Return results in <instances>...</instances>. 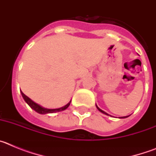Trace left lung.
I'll return each instance as SVG.
<instances>
[{
    "label": "left lung",
    "instance_id": "left-lung-1",
    "mask_svg": "<svg viewBox=\"0 0 156 156\" xmlns=\"http://www.w3.org/2000/svg\"><path fill=\"white\" fill-rule=\"evenodd\" d=\"M96 106H97V105H96ZM97 108H98V110H99V111H100V112H102V113H104V114H106V115H108V114L106 113V112H104V111H103V110H101V108H98V106H97ZM126 117H128V116H124V117H121V118H126Z\"/></svg>",
    "mask_w": 156,
    "mask_h": 156
}]
</instances>
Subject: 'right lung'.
<instances>
[{
	"label": "right lung",
	"instance_id": "add662e5",
	"mask_svg": "<svg viewBox=\"0 0 156 156\" xmlns=\"http://www.w3.org/2000/svg\"><path fill=\"white\" fill-rule=\"evenodd\" d=\"M21 94H22V96H23V99L25 100V101H26V102H27V104L30 106V108H33L34 111H36L37 112H38V113H40V114L54 113V112H57L63 111V110L66 109V108H68L70 105V102H71V101H69V102L66 105H65L64 107H62V108H56V109H48V108H43V107L40 106L39 105H37V103H35L34 101H32L30 98L27 97V95H25L22 91H21Z\"/></svg>",
	"mask_w": 156,
	"mask_h": 156
}]
</instances>
